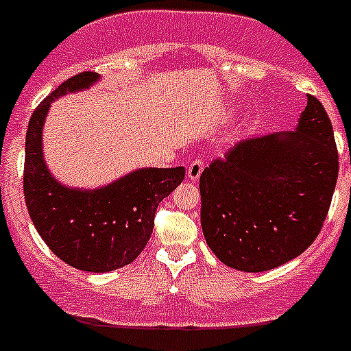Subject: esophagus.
Returning a JSON list of instances; mask_svg holds the SVG:
<instances>
[{"label": "esophagus", "instance_id": "esophagus-1", "mask_svg": "<svg viewBox=\"0 0 351 351\" xmlns=\"http://www.w3.org/2000/svg\"><path fill=\"white\" fill-rule=\"evenodd\" d=\"M202 169H204V160L201 157H195V159L191 160V165L186 168V176L192 180V182H197L199 176H201Z\"/></svg>", "mask_w": 351, "mask_h": 351}]
</instances>
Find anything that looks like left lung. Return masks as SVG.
Returning <instances> with one entry per match:
<instances>
[{
    "mask_svg": "<svg viewBox=\"0 0 351 351\" xmlns=\"http://www.w3.org/2000/svg\"><path fill=\"white\" fill-rule=\"evenodd\" d=\"M332 124L308 95L294 131L244 140L199 178L201 227L227 267L267 271L319 235L338 180Z\"/></svg>",
    "mask_w": 351,
    "mask_h": 351,
    "instance_id": "left-lung-1",
    "label": "left lung"
}]
</instances>
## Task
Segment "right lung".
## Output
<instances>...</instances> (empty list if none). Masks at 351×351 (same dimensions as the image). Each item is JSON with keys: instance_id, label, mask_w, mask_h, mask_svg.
Listing matches in <instances>:
<instances>
[{"instance_id": "obj_1", "label": "right lung", "mask_w": 351, "mask_h": 351, "mask_svg": "<svg viewBox=\"0 0 351 351\" xmlns=\"http://www.w3.org/2000/svg\"><path fill=\"white\" fill-rule=\"evenodd\" d=\"M100 80L81 72L38 106L25 135L24 195L29 216L47 245L77 270L106 274L136 260L149 242L159 202L185 178V168H138L98 189L58 182L43 156V126L50 107Z\"/></svg>"}]
</instances>
